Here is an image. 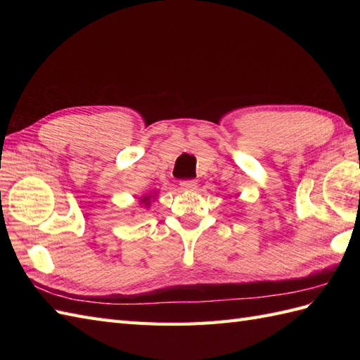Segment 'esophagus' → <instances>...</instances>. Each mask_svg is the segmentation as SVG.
<instances>
[{
	"instance_id": "obj_1",
	"label": "esophagus",
	"mask_w": 360,
	"mask_h": 360,
	"mask_svg": "<svg viewBox=\"0 0 360 360\" xmlns=\"http://www.w3.org/2000/svg\"><path fill=\"white\" fill-rule=\"evenodd\" d=\"M181 188L184 190V192H193V190L196 188V181H192V179H187V181H182L181 182Z\"/></svg>"
}]
</instances>
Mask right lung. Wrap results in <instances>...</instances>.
<instances>
[{
    "mask_svg": "<svg viewBox=\"0 0 360 360\" xmlns=\"http://www.w3.org/2000/svg\"><path fill=\"white\" fill-rule=\"evenodd\" d=\"M156 196H158V192H151V193H148V195H143L141 200H139V204L142 205V207H145V209H148L150 205H151V202L156 200Z\"/></svg>",
    "mask_w": 360,
    "mask_h": 360,
    "instance_id": "obj_1",
    "label": "right lung"
}]
</instances>
